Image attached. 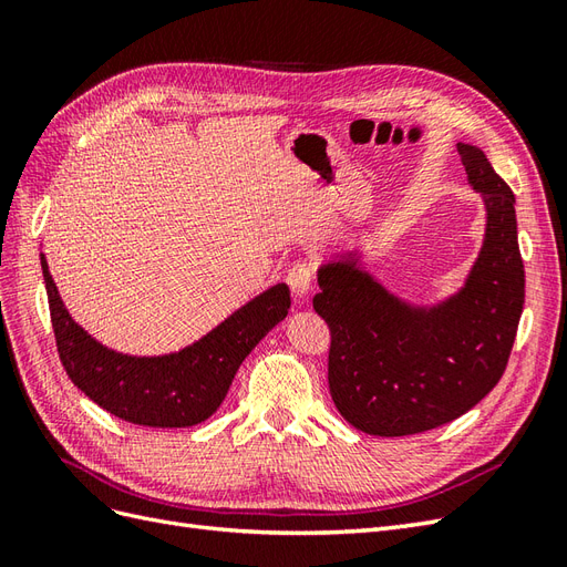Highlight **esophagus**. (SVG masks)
Here are the masks:
<instances>
[{
    "mask_svg": "<svg viewBox=\"0 0 567 567\" xmlns=\"http://www.w3.org/2000/svg\"><path fill=\"white\" fill-rule=\"evenodd\" d=\"M288 286L290 290H293L296 298H305L307 293H310L312 288V281H315V269L307 265V262H298L288 269Z\"/></svg>",
    "mask_w": 567,
    "mask_h": 567,
    "instance_id": "obj_1",
    "label": "esophagus"
}]
</instances>
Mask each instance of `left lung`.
Listing matches in <instances>:
<instances>
[{
    "label": "left lung",
    "mask_w": 567,
    "mask_h": 567,
    "mask_svg": "<svg viewBox=\"0 0 567 567\" xmlns=\"http://www.w3.org/2000/svg\"><path fill=\"white\" fill-rule=\"evenodd\" d=\"M487 227L458 293L421 307L375 281L354 260L319 267L312 305L329 323V388L357 431L402 437L466 414L499 383L525 302L516 196L477 146L456 144Z\"/></svg>",
    "instance_id": "1"
}]
</instances>
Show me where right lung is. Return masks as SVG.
Returning a JSON list of instances; mask_svg holds the SVG:
<instances>
[{"label":"right lung","mask_w":567,"mask_h":567,"mask_svg":"<svg viewBox=\"0 0 567 567\" xmlns=\"http://www.w3.org/2000/svg\"><path fill=\"white\" fill-rule=\"evenodd\" d=\"M51 326L63 369L92 402L113 416L148 427H188L210 419L225 402L238 367L274 326L286 319L290 290L267 288L179 352L134 357L101 346L68 315L40 255Z\"/></svg>","instance_id":"1"}]
</instances>
